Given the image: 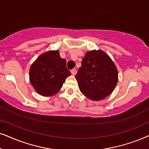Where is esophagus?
I'll return each mask as SVG.
<instances>
[{
    "instance_id": "esophagus-1",
    "label": "esophagus",
    "mask_w": 149,
    "mask_h": 149,
    "mask_svg": "<svg viewBox=\"0 0 149 149\" xmlns=\"http://www.w3.org/2000/svg\"><path fill=\"white\" fill-rule=\"evenodd\" d=\"M71 74L73 75V76H75V75H76V73H77L76 69H71Z\"/></svg>"
}]
</instances>
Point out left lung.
<instances>
[{
	"instance_id": "8db88e82",
	"label": "left lung",
	"mask_w": 149,
	"mask_h": 149,
	"mask_svg": "<svg viewBox=\"0 0 149 149\" xmlns=\"http://www.w3.org/2000/svg\"><path fill=\"white\" fill-rule=\"evenodd\" d=\"M76 78L82 94L93 101L110 95L118 82V71L112 59L102 50L87 52Z\"/></svg>"
}]
</instances>
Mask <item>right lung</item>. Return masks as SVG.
Here are the masks:
<instances>
[{
    "label": "right lung",
    "mask_w": 149,
    "mask_h": 149,
    "mask_svg": "<svg viewBox=\"0 0 149 149\" xmlns=\"http://www.w3.org/2000/svg\"><path fill=\"white\" fill-rule=\"evenodd\" d=\"M70 75L66 61L61 58L58 50L40 55L32 64L29 71L32 86L39 95L45 97L56 94Z\"/></svg>",
    "instance_id": "add662e5"
}]
</instances>
